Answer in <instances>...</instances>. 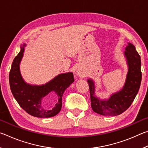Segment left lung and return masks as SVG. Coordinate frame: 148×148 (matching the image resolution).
<instances>
[{
  "instance_id": "left-lung-1",
  "label": "left lung",
  "mask_w": 148,
  "mask_h": 148,
  "mask_svg": "<svg viewBox=\"0 0 148 148\" xmlns=\"http://www.w3.org/2000/svg\"><path fill=\"white\" fill-rule=\"evenodd\" d=\"M124 55L129 66L126 80L121 91L114 93L108 100H101L95 95V84L91 79L89 84L91 105L92 110L103 116H116L122 114L131 106L138 92L142 80L141 59L133 44L128 43Z\"/></svg>"
}]
</instances>
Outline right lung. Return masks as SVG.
Wrapping results in <instances>:
<instances>
[{
	"label": "right lung",
	"instance_id": "1",
	"mask_svg": "<svg viewBox=\"0 0 148 148\" xmlns=\"http://www.w3.org/2000/svg\"><path fill=\"white\" fill-rule=\"evenodd\" d=\"M23 44L21 51L15 57L9 74V82L11 91L15 99L25 111L32 116L50 117L55 116L61 111L62 97L65 90L74 81L72 72L61 74L53 79L42 86H32L27 84L22 77L19 64L23 56ZM56 94L58 101L51 109L47 110L43 106L42 102L50 92Z\"/></svg>",
	"mask_w": 148,
	"mask_h": 148
}]
</instances>
